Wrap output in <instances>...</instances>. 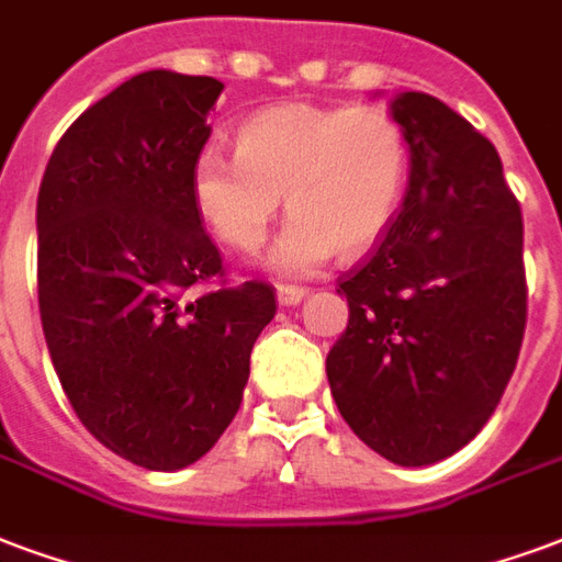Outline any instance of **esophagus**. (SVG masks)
<instances>
[{"mask_svg": "<svg viewBox=\"0 0 562 562\" xmlns=\"http://www.w3.org/2000/svg\"><path fill=\"white\" fill-rule=\"evenodd\" d=\"M307 296V290L305 286H293V284H281L278 286V302H281V305H299V302H302V299Z\"/></svg>", "mask_w": 562, "mask_h": 562, "instance_id": "34e87169", "label": "esophagus"}]
</instances>
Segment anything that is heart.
Instances as JSON below:
<instances>
[{
	"label": "heart",
	"mask_w": 562,
	"mask_h": 562,
	"mask_svg": "<svg viewBox=\"0 0 562 562\" xmlns=\"http://www.w3.org/2000/svg\"><path fill=\"white\" fill-rule=\"evenodd\" d=\"M408 138L382 105H272L236 130V156L204 147L192 162V204L218 243L255 255L278 218L281 272H311L340 251L364 255L403 204Z\"/></svg>",
	"instance_id": "b5f03b06"
}]
</instances>
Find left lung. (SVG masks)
<instances>
[{"instance_id": "obj_1", "label": "left lung", "mask_w": 562, "mask_h": 562, "mask_svg": "<svg viewBox=\"0 0 562 562\" xmlns=\"http://www.w3.org/2000/svg\"><path fill=\"white\" fill-rule=\"evenodd\" d=\"M408 138L403 210L337 278L349 323L326 358L337 408L396 465H432L486 426L527 323L525 225L495 145L450 105L396 94Z\"/></svg>"}]
</instances>
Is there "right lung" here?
Here are the masks:
<instances>
[{
  "label": "right lung",
  "mask_w": 562,
  "mask_h": 562,
  "mask_svg": "<svg viewBox=\"0 0 562 562\" xmlns=\"http://www.w3.org/2000/svg\"><path fill=\"white\" fill-rule=\"evenodd\" d=\"M222 88L171 70L126 79L67 126L37 192V305L58 382L100 445L150 471L216 445L278 307L266 281L227 284L192 204Z\"/></svg>",
  "instance_id": "add662e5"
}]
</instances>
